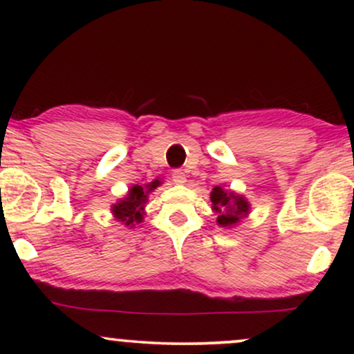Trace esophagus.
<instances>
[{
	"instance_id": "1",
	"label": "esophagus",
	"mask_w": 354,
	"mask_h": 354,
	"mask_svg": "<svg viewBox=\"0 0 354 354\" xmlns=\"http://www.w3.org/2000/svg\"><path fill=\"white\" fill-rule=\"evenodd\" d=\"M171 176H173V181L176 183V185H185L186 183V174L183 173L181 169H174Z\"/></svg>"
}]
</instances>
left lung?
Returning a JSON list of instances; mask_svg holds the SVG:
<instances>
[{
	"label": "left lung",
	"mask_w": 354,
	"mask_h": 354,
	"mask_svg": "<svg viewBox=\"0 0 354 354\" xmlns=\"http://www.w3.org/2000/svg\"><path fill=\"white\" fill-rule=\"evenodd\" d=\"M211 203H213V209L219 214L218 225L221 226H233L246 216L250 205L243 196H238L234 193H226L219 186L211 191Z\"/></svg>",
	"instance_id": "1"
}]
</instances>
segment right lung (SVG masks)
I'll use <instances>...</instances> for the list:
<instances>
[{
  "label": "right lung",
  "instance_id": "right-lung-1",
  "mask_svg": "<svg viewBox=\"0 0 354 354\" xmlns=\"http://www.w3.org/2000/svg\"><path fill=\"white\" fill-rule=\"evenodd\" d=\"M158 185H161V181L154 180L153 183H149V185H146V188L135 185L129 189L128 196H126L124 200H121L118 205L113 206V214H115L120 221H123L126 226L140 223L141 218H143L145 203L148 200L146 194L156 188Z\"/></svg>",
  "mask_w": 354,
  "mask_h": 354
}]
</instances>
